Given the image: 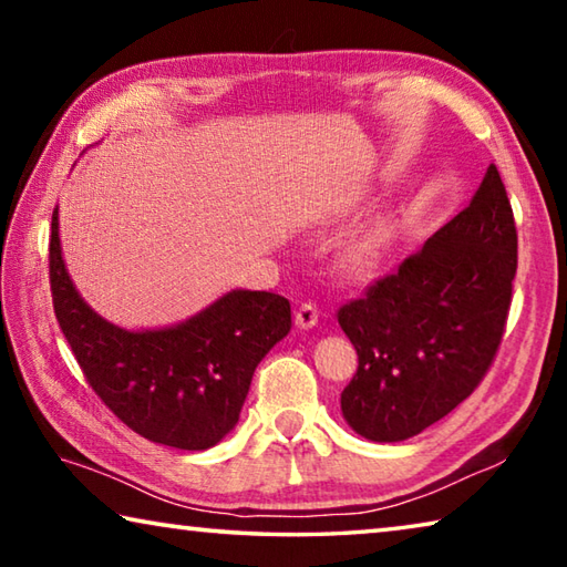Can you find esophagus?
<instances>
[{
    "label": "esophagus",
    "mask_w": 567,
    "mask_h": 567,
    "mask_svg": "<svg viewBox=\"0 0 567 567\" xmlns=\"http://www.w3.org/2000/svg\"><path fill=\"white\" fill-rule=\"evenodd\" d=\"M318 320H320L318 305L302 302L300 307H297V312H295V324H297V328L310 330V328H315V324H318Z\"/></svg>",
    "instance_id": "obj_1"
}]
</instances>
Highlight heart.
Here are the masks:
<instances>
[{"label":"heart","mask_w":567,"mask_h":567,"mask_svg":"<svg viewBox=\"0 0 567 567\" xmlns=\"http://www.w3.org/2000/svg\"><path fill=\"white\" fill-rule=\"evenodd\" d=\"M382 249H385V233L380 227L368 229V233L352 239L348 249H344V262L354 267V270H368V267L380 260Z\"/></svg>","instance_id":"1"}]
</instances>
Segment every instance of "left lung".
I'll list each match as a JSON object with an SVG mask.
<instances>
[{
  "label": "left lung",
  "instance_id": "8db88e82",
  "mask_svg": "<svg viewBox=\"0 0 567 567\" xmlns=\"http://www.w3.org/2000/svg\"><path fill=\"white\" fill-rule=\"evenodd\" d=\"M515 270L513 207L491 165L463 213L338 310L358 350L340 398L354 433L400 443L473 395L501 348Z\"/></svg>",
  "mask_w": 567,
  "mask_h": 567
}]
</instances>
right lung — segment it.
I'll list each match as a JSON object with an SVG mask.
<instances>
[{
  "mask_svg": "<svg viewBox=\"0 0 567 567\" xmlns=\"http://www.w3.org/2000/svg\"><path fill=\"white\" fill-rule=\"evenodd\" d=\"M50 285L56 322L97 398L137 435L179 450L213 447L237 425L255 368L292 328L282 295L252 290L227 292L172 328H117L72 285L56 209Z\"/></svg>",
  "mask_w": 567,
  "mask_h": 567,
  "instance_id": "add662e5",
  "label": "right lung"
}]
</instances>
